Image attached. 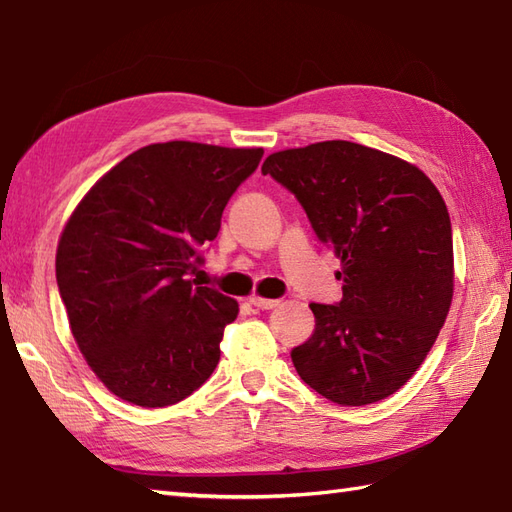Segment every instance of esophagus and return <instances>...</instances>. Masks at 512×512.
<instances>
[{"label": "esophagus", "instance_id": "34e87169", "mask_svg": "<svg viewBox=\"0 0 512 512\" xmlns=\"http://www.w3.org/2000/svg\"><path fill=\"white\" fill-rule=\"evenodd\" d=\"M249 304L258 306V309L269 311V309H276V306L280 304V300H271V298H260V295H252V298H249Z\"/></svg>", "mask_w": 512, "mask_h": 512}]
</instances>
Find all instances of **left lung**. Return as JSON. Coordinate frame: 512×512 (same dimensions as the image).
I'll return each mask as SVG.
<instances>
[{
	"mask_svg": "<svg viewBox=\"0 0 512 512\" xmlns=\"http://www.w3.org/2000/svg\"><path fill=\"white\" fill-rule=\"evenodd\" d=\"M263 175L293 192L322 243L342 260L344 298L309 304L315 331L291 361L337 405H368L412 379L453 298L445 201L414 164L331 140L271 153Z\"/></svg>",
	"mask_w": 512,
	"mask_h": 512,
	"instance_id": "obj_1",
	"label": "left lung"
}]
</instances>
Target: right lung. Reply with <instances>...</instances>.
Returning <instances> with one entry per match:
<instances>
[{
	"label": "right lung",
	"instance_id": "add662e5",
	"mask_svg": "<svg viewBox=\"0 0 512 512\" xmlns=\"http://www.w3.org/2000/svg\"><path fill=\"white\" fill-rule=\"evenodd\" d=\"M260 157L149 144L102 175L65 223L56 285L67 320L89 368L122 401L175 405L217 368L238 302L188 276Z\"/></svg>",
	"mask_w": 512,
	"mask_h": 512
}]
</instances>
